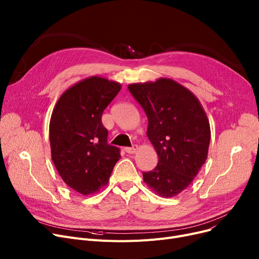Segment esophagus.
I'll return each mask as SVG.
<instances>
[{"label":"esophagus","instance_id":"1","mask_svg":"<svg viewBox=\"0 0 259 259\" xmlns=\"http://www.w3.org/2000/svg\"><path fill=\"white\" fill-rule=\"evenodd\" d=\"M137 150H138V146H137V145H133L132 147H126V148H125V151H126L127 153H129V154L135 153V152H137Z\"/></svg>","mask_w":259,"mask_h":259}]
</instances>
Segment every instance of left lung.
<instances>
[{
    "label": "left lung",
    "instance_id": "left-lung-1",
    "mask_svg": "<svg viewBox=\"0 0 259 259\" xmlns=\"http://www.w3.org/2000/svg\"><path fill=\"white\" fill-rule=\"evenodd\" d=\"M128 89L147 115V135L158 156L156 167L143 172L144 182L160 196L178 195L207 159V115L195 95L173 79L132 84Z\"/></svg>",
    "mask_w": 259,
    "mask_h": 259
}]
</instances>
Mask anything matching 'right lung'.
Wrapping results in <instances>:
<instances>
[{"mask_svg":"<svg viewBox=\"0 0 259 259\" xmlns=\"http://www.w3.org/2000/svg\"><path fill=\"white\" fill-rule=\"evenodd\" d=\"M120 90L116 81L92 76L65 91L52 112L49 139L53 164L66 185L88 195L107 185L120 158L108 144L102 114Z\"/></svg>","mask_w":259,"mask_h":259,"instance_id":"1","label":"right lung"}]
</instances>
